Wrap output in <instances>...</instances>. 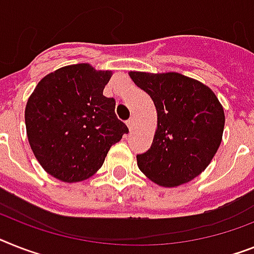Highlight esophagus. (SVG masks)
Instances as JSON below:
<instances>
[{"label": "esophagus", "instance_id": "esophagus-1", "mask_svg": "<svg viewBox=\"0 0 254 254\" xmlns=\"http://www.w3.org/2000/svg\"><path fill=\"white\" fill-rule=\"evenodd\" d=\"M133 125H135V122H133V118H129L128 121H127V127H128L129 131L133 128Z\"/></svg>", "mask_w": 254, "mask_h": 254}]
</instances>
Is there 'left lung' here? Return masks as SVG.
<instances>
[{
	"label": "left lung",
	"mask_w": 254,
	"mask_h": 254,
	"mask_svg": "<svg viewBox=\"0 0 254 254\" xmlns=\"http://www.w3.org/2000/svg\"><path fill=\"white\" fill-rule=\"evenodd\" d=\"M157 110L152 146L137 154V166L162 187H178L198 177L221 145L225 112L215 93L201 81L178 72L129 71Z\"/></svg>",
	"instance_id": "left-lung-1"
}]
</instances>
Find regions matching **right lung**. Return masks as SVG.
Segmentation results:
<instances>
[{"label": "right lung", "instance_id": "right-lung-1", "mask_svg": "<svg viewBox=\"0 0 254 254\" xmlns=\"http://www.w3.org/2000/svg\"><path fill=\"white\" fill-rule=\"evenodd\" d=\"M113 72L89 64L61 67L44 76L24 112L33 154L52 177L76 183L101 169L113 144L128 132L104 96Z\"/></svg>", "mask_w": 254, "mask_h": 254}]
</instances>
